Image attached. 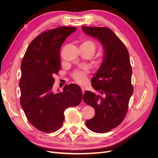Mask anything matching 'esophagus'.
Instances as JSON below:
<instances>
[{"label": "esophagus", "mask_w": 158, "mask_h": 158, "mask_svg": "<svg viewBox=\"0 0 158 158\" xmlns=\"http://www.w3.org/2000/svg\"><path fill=\"white\" fill-rule=\"evenodd\" d=\"M81 89H82V94H84V92H85V88H83V87H82V88H81Z\"/></svg>", "instance_id": "1"}]
</instances>
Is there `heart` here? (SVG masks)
<instances>
[{
    "mask_svg": "<svg viewBox=\"0 0 158 158\" xmlns=\"http://www.w3.org/2000/svg\"><path fill=\"white\" fill-rule=\"evenodd\" d=\"M80 47L91 49L94 52L95 49V44L92 41L89 40H83ZM87 74L88 72L86 70H76L73 73V78L76 82L84 84L87 81Z\"/></svg>",
    "mask_w": 158,
    "mask_h": 158,
    "instance_id": "b5f03b06",
    "label": "heart"
}]
</instances>
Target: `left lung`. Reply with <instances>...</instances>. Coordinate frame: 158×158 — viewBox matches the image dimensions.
I'll return each mask as SVG.
<instances>
[{
    "label": "left lung",
    "mask_w": 158,
    "mask_h": 158,
    "mask_svg": "<svg viewBox=\"0 0 158 158\" xmlns=\"http://www.w3.org/2000/svg\"><path fill=\"white\" fill-rule=\"evenodd\" d=\"M83 31L102 43L103 61L92 79L95 94L86 91L85 103L95 109V116L85 121L90 131L106 133L118 127L125 118L133 93L132 68L128 51L122 41L108 27L82 26Z\"/></svg>",
    "instance_id": "left-lung-1"
}]
</instances>
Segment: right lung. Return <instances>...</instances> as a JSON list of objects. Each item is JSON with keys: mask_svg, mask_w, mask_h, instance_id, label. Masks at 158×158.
<instances>
[{"mask_svg": "<svg viewBox=\"0 0 158 158\" xmlns=\"http://www.w3.org/2000/svg\"><path fill=\"white\" fill-rule=\"evenodd\" d=\"M75 27H59L37 35L28 46L21 64L20 105L28 121L44 132L63 126L64 110L77 106L82 92L77 84L65 85L63 92H52L54 76L60 69V49Z\"/></svg>", "mask_w": 158, "mask_h": 158, "instance_id": "right-lung-1", "label": "right lung"}]
</instances>
